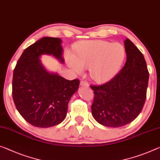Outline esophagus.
I'll return each instance as SVG.
<instances>
[{"label": "esophagus", "instance_id": "obj_1", "mask_svg": "<svg viewBox=\"0 0 160 160\" xmlns=\"http://www.w3.org/2000/svg\"><path fill=\"white\" fill-rule=\"evenodd\" d=\"M80 85L82 86V87H88L89 86H88V82H85V81H81L80 82Z\"/></svg>", "mask_w": 160, "mask_h": 160}]
</instances>
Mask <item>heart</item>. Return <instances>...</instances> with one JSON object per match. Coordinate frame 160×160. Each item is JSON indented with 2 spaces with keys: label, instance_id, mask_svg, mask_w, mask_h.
<instances>
[{
  "label": "heart",
  "instance_id": "b5f03b06",
  "mask_svg": "<svg viewBox=\"0 0 160 160\" xmlns=\"http://www.w3.org/2000/svg\"><path fill=\"white\" fill-rule=\"evenodd\" d=\"M75 51L76 56L68 57L69 65L78 72L88 68L91 78L98 83L111 79L121 68L126 56L122 44L102 40L82 41L76 46Z\"/></svg>",
  "mask_w": 160,
  "mask_h": 160
}]
</instances>
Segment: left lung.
I'll return each mask as SVG.
<instances>
[{
	"instance_id": "left-lung-1",
	"label": "left lung",
	"mask_w": 160,
	"mask_h": 160,
	"mask_svg": "<svg viewBox=\"0 0 160 160\" xmlns=\"http://www.w3.org/2000/svg\"><path fill=\"white\" fill-rule=\"evenodd\" d=\"M127 61L109 82L92 86V113L96 121L109 127L133 122L143 109L147 97L149 72L142 53L129 39L124 41Z\"/></svg>"
}]
</instances>
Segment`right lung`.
Here are the masks:
<instances>
[{
    "label": "right lung",
    "mask_w": 160,
    "mask_h": 160,
    "mask_svg": "<svg viewBox=\"0 0 160 160\" xmlns=\"http://www.w3.org/2000/svg\"><path fill=\"white\" fill-rule=\"evenodd\" d=\"M61 39L43 37L26 48L13 71L12 95L20 114L34 127L47 128L62 122L68 104L79 86L78 78L67 80L45 70L42 54L53 55L63 62Z\"/></svg>",
    "instance_id": "right-lung-1"
}]
</instances>
